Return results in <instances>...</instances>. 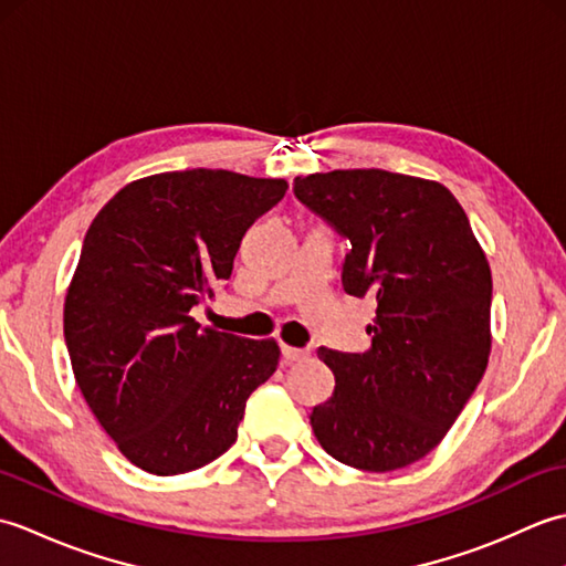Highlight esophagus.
Here are the masks:
<instances>
[{"label":"esophagus","mask_w":566,"mask_h":566,"mask_svg":"<svg viewBox=\"0 0 566 566\" xmlns=\"http://www.w3.org/2000/svg\"><path fill=\"white\" fill-rule=\"evenodd\" d=\"M282 357L286 359V363H302V359L308 357V350H304V347H290V345H284V347H282Z\"/></svg>","instance_id":"1"}]
</instances>
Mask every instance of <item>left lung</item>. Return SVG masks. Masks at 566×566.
<instances>
[{"instance_id": "1", "label": "left lung", "mask_w": 566, "mask_h": 566, "mask_svg": "<svg viewBox=\"0 0 566 566\" xmlns=\"http://www.w3.org/2000/svg\"><path fill=\"white\" fill-rule=\"evenodd\" d=\"M294 197L350 240L343 290L375 296L367 353L318 357L335 375L314 408L321 448L365 472L418 462L448 436L491 350V270L450 189L387 170L296 179Z\"/></svg>"}]
</instances>
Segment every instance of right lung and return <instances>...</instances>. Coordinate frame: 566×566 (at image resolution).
<instances>
[{
  "instance_id": "add662e5",
  "label": "right lung",
  "mask_w": 566,
  "mask_h": 566,
  "mask_svg": "<svg viewBox=\"0 0 566 566\" xmlns=\"http://www.w3.org/2000/svg\"><path fill=\"white\" fill-rule=\"evenodd\" d=\"M286 182L182 170L130 182L84 235L65 296V343L84 401L126 460L172 476L238 438L280 345L201 328L191 308L231 280L248 228Z\"/></svg>"
}]
</instances>
